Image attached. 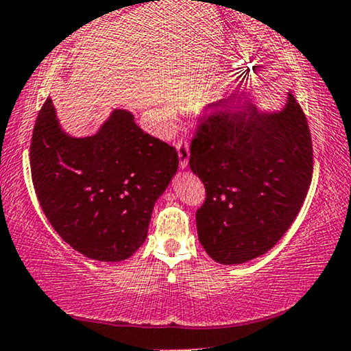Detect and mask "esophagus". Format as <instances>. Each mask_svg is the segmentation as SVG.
<instances>
[{"label":"esophagus","mask_w":351,"mask_h":351,"mask_svg":"<svg viewBox=\"0 0 351 351\" xmlns=\"http://www.w3.org/2000/svg\"><path fill=\"white\" fill-rule=\"evenodd\" d=\"M176 151L178 157H180V167L182 170L187 169V165H189V143L186 140H180L176 143Z\"/></svg>","instance_id":"esophagus-1"}]
</instances>
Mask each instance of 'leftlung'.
Here are the masks:
<instances>
[{"label":"left lung","instance_id":"8db88e82","mask_svg":"<svg viewBox=\"0 0 351 351\" xmlns=\"http://www.w3.org/2000/svg\"><path fill=\"white\" fill-rule=\"evenodd\" d=\"M189 167L206 189L195 215L202 246L219 264L248 263L275 246L307 195L313 173L307 117L291 93L278 111L248 103L215 112L202 119Z\"/></svg>","mask_w":351,"mask_h":351}]
</instances>
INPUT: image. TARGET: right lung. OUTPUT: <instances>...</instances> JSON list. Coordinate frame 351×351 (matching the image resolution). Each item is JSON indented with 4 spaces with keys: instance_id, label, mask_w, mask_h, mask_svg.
Masks as SVG:
<instances>
[{
    "instance_id": "add662e5",
    "label": "right lung",
    "mask_w": 351,
    "mask_h": 351,
    "mask_svg": "<svg viewBox=\"0 0 351 351\" xmlns=\"http://www.w3.org/2000/svg\"><path fill=\"white\" fill-rule=\"evenodd\" d=\"M33 186L53 229L86 258L119 263L145 243L152 208L178 171L173 146L112 110L95 135H68L47 98L29 146Z\"/></svg>"
}]
</instances>
